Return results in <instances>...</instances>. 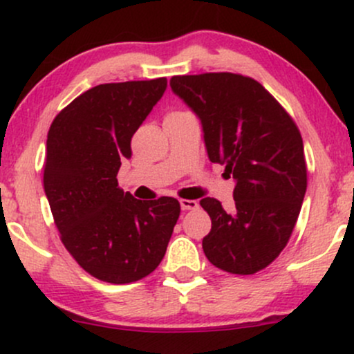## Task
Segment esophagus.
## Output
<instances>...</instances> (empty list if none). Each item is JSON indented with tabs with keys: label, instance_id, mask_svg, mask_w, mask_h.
Instances as JSON below:
<instances>
[{
	"label": "esophagus",
	"instance_id": "esophagus-1",
	"mask_svg": "<svg viewBox=\"0 0 354 354\" xmlns=\"http://www.w3.org/2000/svg\"><path fill=\"white\" fill-rule=\"evenodd\" d=\"M180 205H181L183 211H189V209H196L198 208V203L194 200H181Z\"/></svg>",
	"mask_w": 354,
	"mask_h": 354
}]
</instances>
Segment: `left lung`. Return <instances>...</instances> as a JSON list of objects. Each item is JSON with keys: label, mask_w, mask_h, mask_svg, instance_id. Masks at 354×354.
I'll return each instance as SVG.
<instances>
[{"label": "left lung", "mask_w": 354, "mask_h": 354, "mask_svg": "<svg viewBox=\"0 0 354 354\" xmlns=\"http://www.w3.org/2000/svg\"><path fill=\"white\" fill-rule=\"evenodd\" d=\"M171 89L200 118L211 163L234 178V206L203 198L211 265L253 274L288 245L306 193L303 140L293 118L253 78L234 73L173 76Z\"/></svg>", "instance_id": "8db88e82"}]
</instances>
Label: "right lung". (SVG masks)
Listing matches in <instances>:
<instances>
[{
    "mask_svg": "<svg viewBox=\"0 0 354 354\" xmlns=\"http://www.w3.org/2000/svg\"><path fill=\"white\" fill-rule=\"evenodd\" d=\"M166 84H98L61 109L48 131L43 185L55 225L76 263L101 281L124 284L153 273L180 218L174 198L136 200L116 180Z\"/></svg>",
    "mask_w": 354,
    "mask_h": 354,
    "instance_id": "add662e5",
    "label": "right lung"
}]
</instances>
